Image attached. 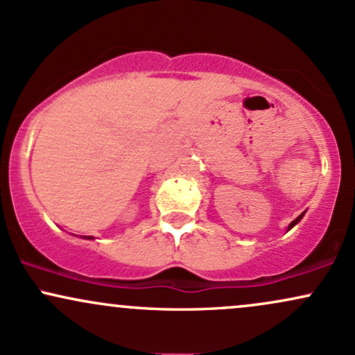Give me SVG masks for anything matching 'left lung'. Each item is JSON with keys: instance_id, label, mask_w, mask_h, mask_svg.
Returning <instances> with one entry per match:
<instances>
[{"instance_id": "1", "label": "left lung", "mask_w": 355, "mask_h": 355, "mask_svg": "<svg viewBox=\"0 0 355 355\" xmlns=\"http://www.w3.org/2000/svg\"><path fill=\"white\" fill-rule=\"evenodd\" d=\"M303 216H305V212H303V214H300V216L297 217V219H295L293 222H291V224H290V225H288V231H290V229H291V227H295V225H297V224H298V222H300V220H302V217H303Z\"/></svg>"}]
</instances>
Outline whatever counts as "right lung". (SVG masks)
<instances>
[{
  "instance_id": "right-lung-1",
  "label": "right lung",
  "mask_w": 355,
  "mask_h": 355,
  "mask_svg": "<svg viewBox=\"0 0 355 355\" xmlns=\"http://www.w3.org/2000/svg\"><path fill=\"white\" fill-rule=\"evenodd\" d=\"M84 239H94V237H92V236H84Z\"/></svg>"
}]
</instances>
